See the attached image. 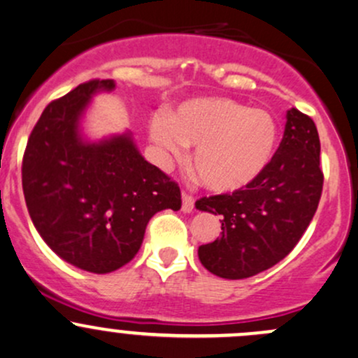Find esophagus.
Masks as SVG:
<instances>
[{"instance_id": "1", "label": "esophagus", "mask_w": 358, "mask_h": 358, "mask_svg": "<svg viewBox=\"0 0 358 358\" xmlns=\"http://www.w3.org/2000/svg\"><path fill=\"white\" fill-rule=\"evenodd\" d=\"M194 203H195L194 197L183 192V194H182V210L183 212H192V210H194Z\"/></svg>"}]
</instances>
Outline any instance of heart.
<instances>
[{
    "mask_svg": "<svg viewBox=\"0 0 358 358\" xmlns=\"http://www.w3.org/2000/svg\"><path fill=\"white\" fill-rule=\"evenodd\" d=\"M149 137L159 158H182L195 146L192 166L215 194H236L253 185L278 148V122L270 112L226 96L182 101L168 115H156Z\"/></svg>",
    "mask_w": 358,
    "mask_h": 358,
    "instance_id": "heart-1",
    "label": "heart"
}]
</instances>
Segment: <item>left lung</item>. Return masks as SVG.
<instances>
[{"label": "left lung", "mask_w": 358, "mask_h": 358, "mask_svg": "<svg viewBox=\"0 0 358 358\" xmlns=\"http://www.w3.org/2000/svg\"><path fill=\"white\" fill-rule=\"evenodd\" d=\"M320 136L311 117L287 110L284 139L253 185L197 200L222 215L221 236L199 246V260L217 277L239 280L284 260L313 221L323 190Z\"/></svg>", "instance_id": "8db88e82"}]
</instances>
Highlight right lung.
Here are the masks:
<instances>
[{
	"mask_svg": "<svg viewBox=\"0 0 358 358\" xmlns=\"http://www.w3.org/2000/svg\"><path fill=\"white\" fill-rule=\"evenodd\" d=\"M113 80L83 83L42 112L27 143L22 185L35 229L57 257L110 273L136 257L149 219L182 207V195L148 163L129 131L92 141L85 113Z\"/></svg>",
	"mask_w": 358,
	"mask_h": 358,
	"instance_id": "1",
	"label": "right lung"
}]
</instances>
